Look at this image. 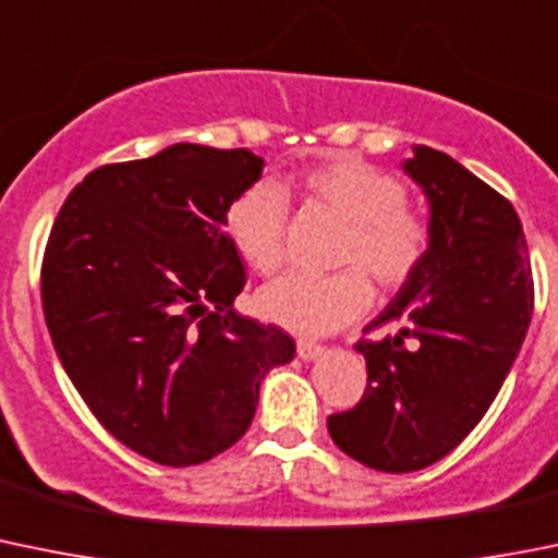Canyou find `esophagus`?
<instances>
[{
  "mask_svg": "<svg viewBox=\"0 0 558 558\" xmlns=\"http://www.w3.org/2000/svg\"><path fill=\"white\" fill-rule=\"evenodd\" d=\"M322 352H325V347H319L316 341H305V338L296 341V355L303 361H316V357H322Z\"/></svg>",
  "mask_w": 558,
  "mask_h": 558,
  "instance_id": "34e87169",
  "label": "esophagus"
}]
</instances>
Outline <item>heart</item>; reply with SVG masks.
<instances>
[{"instance_id":"1","label":"heart","mask_w":558,"mask_h":558,"mask_svg":"<svg viewBox=\"0 0 558 558\" xmlns=\"http://www.w3.org/2000/svg\"><path fill=\"white\" fill-rule=\"evenodd\" d=\"M296 186L308 201L330 208L347 222L338 247L343 272H291L264 286L255 308L267 322L303 336H325L361 319L372 305V283L383 289L408 286L429 253V226L408 206V186L393 173L350 154H338L305 170ZM289 203L272 181L247 186L226 217L236 253L258 275L278 272L286 258Z\"/></svg>"}]
</instances>
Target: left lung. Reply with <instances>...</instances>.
Listing matches in <instances>:
<instances>
[{
    "label": "left lung",
    "instance_id": "obj_1",
    "mask_svg": "<svg viewBox=\"0 0 558 558\" xmlns=\"http://www.w3.org/2000/svg\"><path fill=\"white\" fill-rule=\"evenodd\" d=\"M404 173L429 203V253L366 327L399 332L355 347L361 402L327 418L332 444L385 473L444 460L482 421L520 352L531 311L529 247L518 211L449 154L415 145Z\"/></svg>",
    "mask_w": 558,
    "mask_h": 558
}]
</instances>
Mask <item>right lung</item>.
<instances>
[{
	"label": "right lung",
	"mask_w": 558,
	"mask_h": 558,
	"mask_svg": "<svg viewBox=\"0 0 558 558\" xmlns=\"http://www.w3.org/2000/svg\"><path fill=\"white\" fill-rule=\"evenodd\" d=\"M262 170L247 148L175 143L93 170L51 228L40 294L57 357L104 429L159 465L231 449L262 379L294 357L280 327L233 311L244 267L226 217Z\"/></svg>",
	"instance_id": "obj_1"
}]
</instances>
